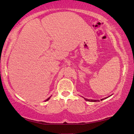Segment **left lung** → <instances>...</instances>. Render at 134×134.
Wrapping results in <instances>:
<instances>
[{
	"mask_svg": "<svg viewBox=\"0 0 134 134\" xmlns=\"http://www.w3.org/2000/svg\"><path fill=\"white\" fill-rule=\"evenodd\" d=\"M112 96V95H111ZM109 96V97H110ZM84 98V97H83ZM108 98V97H105V98H102V99H101V101H102L103 100V99H106V98ZM84 99H85V100L86 101H89V102H98V101H99L98 99H87V98H84Z\"/></svg>",
	"mask_w": 134,
	"mask_h": 134,
	"instance_id": "1",
	"label": "left lung"
}]
</instances>
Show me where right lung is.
Here are the masks:
<instances>
[{
    "label": "right lung",
    "mask_w": 134,
    "mask_h": 134,
    "mask_svg": "<svg viewBox=\"0 0 134 134\" xmlns=\"http://www.w3.org/2000/svg\"><path fill=\"white\" fill-rule=\"evenodd\" d=\"M51 97V96L50 97H49V98H47V99H46V100H45V101H48V100H49V99H50V98Z\"/></svg>",
    "instance_id": "add662e5"
}]
</instances>
